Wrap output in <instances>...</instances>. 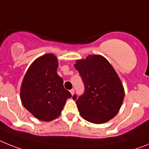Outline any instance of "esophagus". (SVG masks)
Wrapping results in <instances>:
<instances>
[{
  "label": "esophagus",
  "mask_w": 149,
  "mask_h": 149,
  "mask_svg": "<svg viewBox=\"0 0 149 149\" xmlns=\"http://www.w3.org/2000/svg\"><path fill=\"white\" fill-rule=\"evenodd\" d=\"M70 91V94H71V95H73V94H74V89H71Z\"/></svg>",
  "instance_id": "obj_1"
}]
</instances>
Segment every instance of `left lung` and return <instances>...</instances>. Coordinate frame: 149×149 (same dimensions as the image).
I'll return each mask as SVG.
<instances>
[{
  "label": "left lung",
  "mask_w": 149,
  "mask_h": 149,
  "mask_svg": "<svg viewBox=\"0 0 149 149\" xmlns=\"http://www.w3.org/2000/svg\"><path fill=\"white\" fill-rule=\"evenodd\" d=\"M74 67L85 85V93L76 101L81 116L94 124L110 121L125 98L122 82L112 64L102 55H89L76 60Z\"/></svg>",
  "instance_id": "8db88e82"
}]
</instances>
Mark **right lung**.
Returning <instances> with one entry per match:
<instances>
[{
  "label": "right lung",
  "instance_id": "add662e5",
  "mask_svg": "<svg viewBox=\"0 0 149 149\" xmlns=\"http://www.w3.org/2000/svg\"><path fill=\"white\" fill-rule=\"evenodd\" d=\"M58 60L48 53L33 61L24 74L20 89L23 106L36 118L43 121L55 119L71 97L57 73Z\"/></svg>",
  "mask_w": 149,
  "mask_h": 149
}]
</instances>
